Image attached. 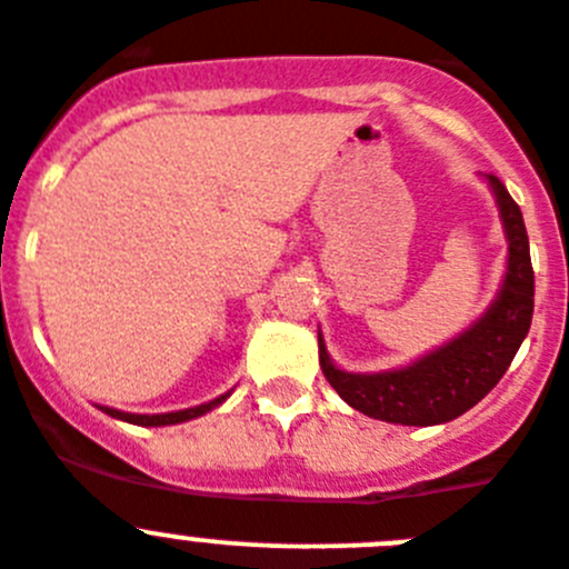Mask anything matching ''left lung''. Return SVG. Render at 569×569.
Wrapping results in <instances>:
<instances>
[{
	"instance_id": "8db88e82",
	"label": "left lung",
	"mask_w": 569,
	"mask_h": 569,
	"mask_svg": "<svg viewBox=\"0 0 569 569\" xmlns=\"http://www.w3.org/2000/svg\"><path fill=\"white\" fill-rule=\"evenodd\" d=\"M482 179L500 210L508 258L497 297L466 331L405 368L379 373H350L339 368L328 353L322 331H317L320 368L328 385L339 392L345 405L368 418L401 427H435L455 421L493 390L517 357L522 339L528 337L533 317V267L522 210L493 173H486Z\"/></svg>"
}]
</instances>
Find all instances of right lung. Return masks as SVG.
Instances as JSON below:
<instances>
[{
    "label": "right lung",
    "instance_id": "obj_1",
    "mask_svg": "<svg viewBox=\"0 0 569 569\" xmlns=\"http://www.w3.org/2000/svg\"><path fill=\"white\" fill-rule=\"evenodd\" d=\"M232 390H227L224 396L212 398L207 405L199 407H188V410H177V412H153V416H146V412H123V410H114V407H100L106 416L117 418V421H126V423H134V427H171V423H184V421H193V418L204 416V412L216 410L221 407L230 398Z\"/></svg>",
    "mask_w": 569,
    "mask_h": 569
}]
</instances>
